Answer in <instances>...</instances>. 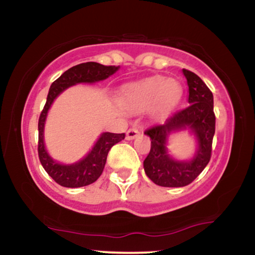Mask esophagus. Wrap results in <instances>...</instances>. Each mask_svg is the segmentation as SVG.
<instances>
[{
  "instance_id": "1",
  "label": "esophagus",
  "mask_w": 255,
  "mask_h": 255,
  "mask_svg": "<svg viewBox=\"0 0 255 255\" xmlns=\"http://www.w3.org/2000/svg\"><path fill=\"white\" fill-rule=\"evenodd\" d=\"M139 135V130L135 127H131L129 129L127 130V134H126V139L127 140H133L134 137H136Z\"/></svg>"
}]
</instances>
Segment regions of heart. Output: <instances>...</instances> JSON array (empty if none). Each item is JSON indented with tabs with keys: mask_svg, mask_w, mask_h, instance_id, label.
Instances as JSON below:
<instances>
[{
	"mask_svg": "<svg viewBox=\"0 0 255 255\" xmlns=\"http://www.w3.org/2000/svg\"><path fill=\"white\" fill-rule=\"evenodd\" d=\"M181 96L182 87L177 81L153 77L125 86L120 95V103L131 110H145L154 104V115L163 116L178 103Z\"/></svg>",
	"mask_w": 255,
	"mask_h": 255,
	"instance_id": "obj_1",
	"label": "heart"
}]
</instances>
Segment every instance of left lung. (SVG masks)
Masks as SVG:
<instances>
[{
  "label": "left lung",
  "instance_id": "1",
  "mask_svg": "<svg viewBox=\"0 0 255 255\" xmlns=\"http://www.w3.org/2000/svg\"><path fill=\"white\" fill-rule=\"evenodd\" d=\"M188 84V103L182 110L174 113L163 125L147 128L144 133L151 137L150 153L144 160L148 178L162 187H183L192 183L211 159L212 140L216 129L213 113V95L195 73L183 69ZM189 128L198 140V150L189 162L172 160L166 152V141L175 130Z\"/></svg>",
  "mask_w": 255,
  "mask_h": 255
}]
</instances>
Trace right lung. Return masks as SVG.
I'll use <instances>...</instances> for the list:
<instances>
[{
  "label": "right lung",
  "mask_w": 255,
  "mask_h": 255,
  "mask_svg": "<svg viewBox=\"0 0 255 255\" xmlns=\"http://www.w3.org/2000/svg\"><path fill=\"white\" fill-rule=\"evenodd\" d=\"M118 69L119 67L116 66H103L97 62L80 63L64 72L51 84L46 103L38 121V156L44 170L60 186L78 188V187L89 186L97 181L103 172L110 148L125 139V133H103L84 159L79 160L74 164H61L49 156L44 146V124H45L48 110L50 109L54 99L69 86L80 83H96V81L104 80L113 75Z\"/></svg>",
  "instance_id": "1"
}]
</instances>
